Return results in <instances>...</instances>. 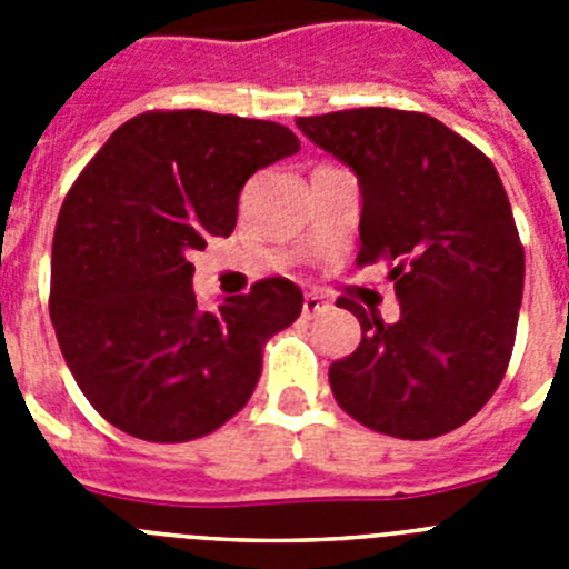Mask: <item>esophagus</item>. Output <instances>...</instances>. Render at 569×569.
<instances>
[{"label":"esophagus","instance_id":"obj_1","mask_svg":"<svg viewBox=\"0 0 569 569\" xmlns=\"http://www.w3.org/2000/svg\"><path fill=\"white\" fill-rule=\"evenodd\" d=\"M328 308L330 305L325 301V296H319V293L305 296V316H319V313H325Z\"/></svg>","mask_w":569,"mask_h":569}]
</instances>
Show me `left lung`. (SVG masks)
I'll use <instances>...</instances> for the list:
<instances>
[{"mask_svg":"<svg viewBox=\"0 0 569 569\" xmlns=\"http://www.w3.org/2000/svg\"><path fill=\"white\" fill-rule=\"evenodd\" d=\"M296 128L353 170L359 264L387 261L399 319L350 296L361 341L330 365L345 413L376 433L436 439L490 401L510 365L525 248L492 162L427 113L393 108L299 116Z\"/></svg>","mask_w":569,"mask_h":569,"instance_id":"8db88e82","label":"left lung"}]
</instances>
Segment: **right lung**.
I'll list each match as a JSON object with an SVG mask.
<instances>
[{
    "label": "right lung",
    "instance_id": "obj_1",
    "mask_svg": "<svg viewBox=\"0 0 569 569\" xmlns=\"http://www.w3.org/2000/svg\"><path fill=\"white\" fill-rule=\"evenodd\" d=\"M293 153L284 124L150 110L116 128L64 196L50 321L84 399L122 433L199 439L253 396L261 345L299 319L305 296L264 279L202 310L190 253L233 233L244 182Z\"/></svg>",
    "mask_w": 569,
    "mask_h": 569
}]
</instances>
